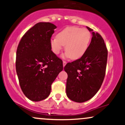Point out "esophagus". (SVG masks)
Listing matches in <instances>:
<instances>
[{
    "label": "esophagus",
    "instance_id": "obj_1",
    "mask_svg": "<svg viewBox=\"0 0 125 125\" xmlns=\"http://www.w3.org/2000/svg\"><path fill=\"white\" fill-rule=\"evenodd\" d=\"M67 62L66 61H63V67L65 66V65L66 64Z\"/></svg>",
    "mask_w": 125,
    "mask_h": 125
}]
</instances>
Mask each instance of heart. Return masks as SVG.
<instances>
[{
    "mask_svg": "<svg viewBox=\"0 0 125 125\" xmlns=\"http://www.w3.org/2000/svg\"><path fill=\"white\" fill-rule=\"evenodd\" d=\"M91 39V33L86 28L70 26L60 31L56 38L50 40L51 49L59 54L63 49L66 51L65 56L76 60L86 52Z\"/></svg>",
    "mask_w": 125,
    "mask_h": 125,
    "instance_id": "b5f03b06",
    "label": "heart"
}]
</instances>
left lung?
Segmentation results:
<instances>
[{"label": "left lung", "mask_w": 125, "mask_h": 125, "mask_svg": "<svg viewBox=\"0 0 125 125\" xmlns=\"http://www.w3.org/2000/svg\"><path fill=\"white\" fill-rule=\"evenodd\" d=\"M92 38L86 52L81 58L67 63L64 70L67 74L66 94L76 102L87 101L101 87L107 64V50L102 37L93 29Z\"/></svg>", "instance_id": "1"}]
</instances>
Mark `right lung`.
<instances>
[{
	"instance_id": "add662e5",
	"label": "right lung",
	"mask_w": 125,
	"mask_h": 125,
	"mask_svg": "<svg viewBox=\"0 0 125 125\" xmlns=\"http://www.w3.org/2000/svg\"><path fill=\"white\" fill-rule=\"evenodd\" d=\"M57 27L39 22L26 32L18 46L16 69L23 94L31 101L45 99L63 70L62 61L51 51L50 40Z\"/></svg>"
}]
</instances>
